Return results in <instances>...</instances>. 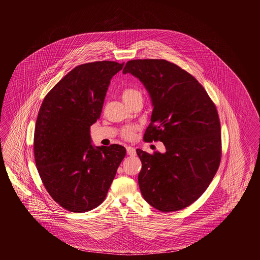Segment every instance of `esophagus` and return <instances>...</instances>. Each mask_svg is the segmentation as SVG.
<instances>
[{"label":"esophagus","mask_w":260,"mask_h":260,"mask_svg":"<svg viewBox=\"0 0 260 260\" xmlns=\"http://www.w3.org/2000/svg\"><path fill=\"white\" fill-rule=\"evenodd\" d=\"M126 153L129 156H134L136 154V151H135V149L133 148V147H126Z\"/></svg>","instance_id":"obj_1"}]
</instances>
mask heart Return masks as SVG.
<instances>
[{"label":"heart","mask_w":260,"mask_h":260,"mask_svg":"<svg viewBox=\"0 0 260 260\" xmlns=\"http://www.w3.org/2000/svg\"><path fill=\"white\" fill-rule=\"evenodd\" d=\"M121 97L123 101L126 103L128 107H133L137 103L143 102L144 95L141 89L137 87H126L121 91ZM136 126H126L122 128L121 136L126 140H132L135 136V133L137 131Z\"/></svg>","instance_id":"1"}]
</instances>
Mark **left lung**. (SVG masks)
Wrapping results in <instances>:
<instances>
[{"label": "left lung", "mask_w": 260, "mask_h": 260, "mask_svg": "<svg viewBox=\"0 0 260 260\" xmlns=\"http://www.w3.org/2000/svg\"><path fill=\"white\" fill-rule=\"evenodd\" d=\"M148 89L153 110L144 141L163 142L165 153L136 150L144 199L163 213L183 210L204 193L220 165V121L203 86L188 71L163 59L126 63Z\"/></svg>", "instance_id": "1"}]
</instances>
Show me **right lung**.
Wrapping results in <instances>:
<instances>
[{
  "label": "right lung",
  "mask_w": 260,
  "mask_h": 260,
  "mask_svg": "<svg viewBox=\"0 0 260 260\" xmlns=\"http://www.w3.org/2000/svg\"><path fill=\"white\" fill-rule=\"evenodd\" d=\"M124 63L97 61L75 67L46 95L34 131L41 180L56 203L72 213L95 209L107 197L126 149H94L90 126L100 118L110 79Z\"/></svg>",
  "instance_id": "add662e5"
}]
</instances>
